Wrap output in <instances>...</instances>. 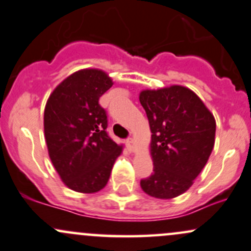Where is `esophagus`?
I'll use <instances>...</instances> for the list:
<instances>
[{
    "instance_id": "obj_1",
    "label": "esophagus",
    "mask_w": 251,
    "mask_h": 251,
    "mask_svg": "<svg viewBox=\"0 0 251 251\" xmlns=\"http://www.w3.org/2000/svg\"><path fill=\"white\" fill-rule=\"evenodd\" d=\"M126 147H128V149H129V151H130V153H134L135 151V149H136V145H135V141L131 139H128L126 141Z\"/></svg>"
}]
</instances>
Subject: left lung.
<instances>
[{"label": "left lung", "instance_id": "8db88e82", "mask_svg": "<svg viewBox=\"0 0 251 251\" xmlns=\"http://www.w3.org/2000/svg\"><path fill=\"white\" fill-rule=\"evenodd\" d=\"M140 103L151 126L154 165L141 188L157 199L176 198L206 165L215 146L216 120L201 98L181 85L142 90Z\"/></svg>", "mask_w": 251, "mask_h": 251}]
</instances>
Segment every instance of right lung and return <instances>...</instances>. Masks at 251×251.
Listing matches in <instances>:
<instances>
[{
	"mask_svg": "<svg viewBox=\"0 0 251 251\" xmlns=\"http://www.w3.org/2000/svg\"><path fill=\"white\" fill-rule=\"evenodd\" d=\"M112 84L102 70H79L53 90L45 106L50 159L61 181L75 192L96 193L105 187L122 153V146L106 134V114L98 103Z\"/></svg>",
	"mask_w": 251,
	"mask_h": 251,
	"instance_id": "right-lung-1",
	"label": "right lung"
}]
</instances>
